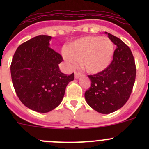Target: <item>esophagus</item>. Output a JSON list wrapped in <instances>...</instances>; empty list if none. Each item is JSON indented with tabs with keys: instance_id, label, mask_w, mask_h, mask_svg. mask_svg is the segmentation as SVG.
Wrapping results in <instances>:
<instances>
[{
	"instance_id": "esophagus-1",
	"label": "esophagus",
	"mask_w": 149,
	"mask_h": 149,
	"mask_svg": "<svg viewBox=\"0 0 149 149\" xmlns=\"http://www.w3.org/2000/svg\"><path fill=\"white\" fill-rule=\"evenodd\" d=\"M80 76H81V73H78V72H75V78H76V79H79Z\"/></svg>"
}]
</instances>
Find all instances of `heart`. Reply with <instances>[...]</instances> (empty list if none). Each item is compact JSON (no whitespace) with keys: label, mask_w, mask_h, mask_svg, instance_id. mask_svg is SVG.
Masks as SVG:
<instances>
[{"label":"heart","mask_w":149,"mask_h":149,"mask_svg":"<svg viewBox=\"0 0 149 149\" xmlns=\"http://www.w3.org/2000/svg\"><path fill=\"white\" fill-rule=\"evenodd\" d=\"M113 43L107 37L91 36L76 40L64 51L63 58L70 65L81 62L82 68L89 73L103 71L111 63Z\"/></svg>","instance_id":"1"}]
</instances>
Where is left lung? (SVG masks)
<instances>
[{
  "instance_id": "8db88e82",
  "label": "left lung",
  "mask_w": 149,
  "mask_h": 149,
  "mask_svg": "<svg viewBox=\"0 0 149 149\" xmlns=\"http://www.w3.org/2000/svg\"><path fill=\"white\" fill-rule=\"evenodd\" d=\"M105 34L117 46L113 60L103 71L88 76L91 86L84 97L94 110L109 114L120 109L128 100L136 80V68L129 47L115 36Z\"/></svg>"
}]
</instances>
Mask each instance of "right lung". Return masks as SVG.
<instances>
[{
	"label": "right lung",
	"mask_w": 149,
	"mask_h": 149,
	"mask_svg": "<svg viewBox=\"0 0 149 149\" xmlns=\"http://www.w3.org/2000/svg\"><path fill=\"white\" fill-rule=\"evenodd\" d=\"M52 37L39 35L19 46L10 65L12 83L26 107L46 113L62 102L65 88L74 73L64 74L59 68L62 56L49 47Z\"/></svg>",
	"instance_id": "obj_1"
}]
</instances>
